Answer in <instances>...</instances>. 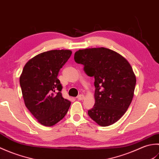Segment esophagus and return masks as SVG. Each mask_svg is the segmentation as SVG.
Returning a JSON list of instances; mask_svg holds the SVG:
<instances>
[{"label": "esophagus", "mask_w": 159, "mask_h": 159, "mask_svg": "<svg viewBox=\"0 0 159 159\" xmlns=\"http://www.w3.org/2000/svg\"><path fill=\"white\" fill-rule=\"evenodd\" d=\"M77 98H78V100H83L84 98H85V96H84L83 94H80V95L78 96Z\"/></svg>", "instance_id": "1"}]
</instances>
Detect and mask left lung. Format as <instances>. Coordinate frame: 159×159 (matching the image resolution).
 Listing matches in <instances>:
<instances>
[{
	"label": "left lung",
	"instance_id": "1",
	"mask_svg": "<svg viewBox=\"0 0 159 159\" xmlns=\"http://www.w3.org/2000/svg\"><path fill=\"white\" fill-rule=\"evenodd\" d=\"M74 60L95 79V104L88 111L89 116L101 126L116 123L134 96L136 76L130 64L120 54L104 47L79 50Z\"/></svg>",
	"mask_w": 159,
	"mask_h": 159
}]
</instances>
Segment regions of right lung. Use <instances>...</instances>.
I'll return each mask as SVG.
<instances>
[{
    "label": "right lung",
    "mask_w": 159,
    "mask_h": 159,
    "mask_svg": "<svg viewBox=\"0 0 159 159\" xmlns=\"http://www.w3.org/2000/svg\"><path fill=\"white\" fill-rule=\"evenodd\" d=\"M70 50H52L33 57L20 76L25 106L39 124L52 126L65 117L71 102L63 98L57 76L69 59Z\"/></svg>",
    "instance_id": "add662e5"
}]
</instances>
